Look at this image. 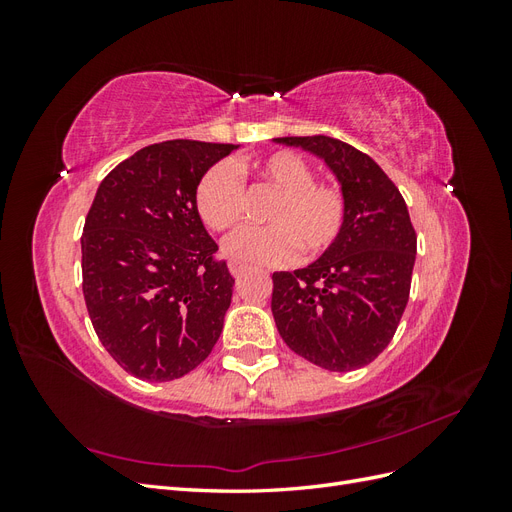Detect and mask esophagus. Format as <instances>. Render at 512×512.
Segmentation results:
<instances>
[{
  "mask_svg": "<svg viewBox=\"0 0 512 512\" xmlns=\"http://www.w3.org/2000/svg\"><path fill=\"white\" fill-rule=\"evenodd\" d=\"M228 269H230V273L235 275V277H239V275H243L245 273V265H241V262H237V260H230L228 262Z\"/></svg>",
  "mask_w": 512,
  "mask_h": 512,
  "instance_id": "34e87169",
  "label": "esophagus"
}]
</instances>
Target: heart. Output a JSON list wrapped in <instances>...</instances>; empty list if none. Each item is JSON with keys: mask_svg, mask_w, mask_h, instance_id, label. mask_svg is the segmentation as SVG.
<instances>
[{"mask_svg": "<svg viewBox=\"0 0 512 512\" xmlns=\"http://www.w3.org/2000/svg\"><path fill=\"white\" fill-rule=\"evenodd\" d=\"M241 175L277 192L265 209L269 226L245 228L226 239L224 252L252 265H288L314 260L331 250L346 224V198L329 183L314 181V170L294 151H273L254 160ZM196 211L207 228L224 232L241 224L245 190L237 170L226 162L211 166L196 185Z\"/></svg>", "mask_w": 512, "mask_h": 512, "instance_id": "b5f03b06", "label": "heart"}]
</instances>
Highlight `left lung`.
Here are the masks:
<instances>
[{"instance_id": "obj_1", "label": "left lung", "mask_w": 512, "mask_h": 512, "mask_svg": "<svg viewBox=\"0 0 512 512\" xmlns=\"http://www.w3.org/2000/svg\"><path fill=\"white\" fill-rule=\"evenodd\" d=\"M331 168L346 224L331 250L273 273L271 312L286 346L329 371L369 365L389 346L408 305L416 232L404 196L367 153L331 136H284Z\"/></svg>"}]
</instances>
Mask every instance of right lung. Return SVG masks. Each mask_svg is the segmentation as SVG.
<instances>
[{
	"label": "right lung",
	"mask_w": 512,
	"mask_h": 512,
	"mask_svg": "<svg viewBox=\"0 0 512 512\" xmlns=\"http://www.w3.org/2000/svg\"><path fill=\"white\" fill-rule=\"evenodd\" d=\"M237 145L164 141L104 177L87 213L83 294L102 346L128 374H190L222 333L235 280L196 211V185Z\"/></svg>",
	"instance_id": "right-lung-1"
}]
</instances>
